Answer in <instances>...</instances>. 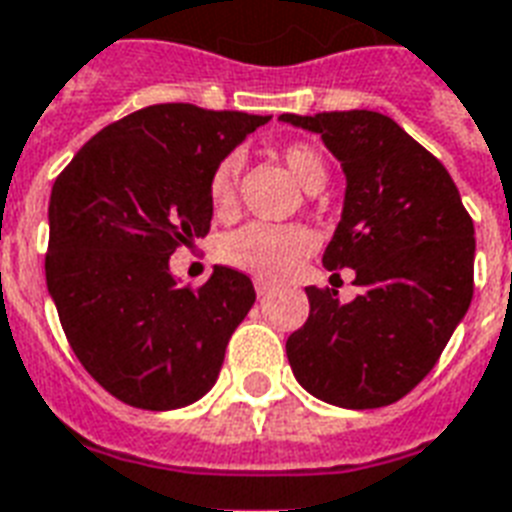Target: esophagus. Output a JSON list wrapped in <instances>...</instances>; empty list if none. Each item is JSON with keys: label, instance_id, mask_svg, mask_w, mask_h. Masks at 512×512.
<instances>
[{"label": "esophagus", "instance_id": "34e87169", "mask_svg": "<svg viewBox=\"0 0 512 512\" xmlns=\"http://www.w3.org/2000/svg\"><path fill=\"white\" fill-rule=\"evenodd\" d=\"M253 286H256V294H259V297H267V294L272 291V283H267V280H261V278L253 280Z\"/></svg>", "mask_w": 512, "mask_h": 512}]
</instances>
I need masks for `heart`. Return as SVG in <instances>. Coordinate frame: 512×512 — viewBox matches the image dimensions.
Returning a JSON list of instances; mask_svg holds the SVG:
<instances>
[{"label": "heart", "mask_w": 512, "mask_h": 512, "mask_svg": "<svg viewBox=\"0 0 512 512\" xmlns=\"http://www.w3.org/2000/svg\"><path fill=\"white\" fill-rule=\"evenodd\" d=\"M288 172L307 191H318L329 178V169L321 153L305 142H291L280 151ZM237 175L240 164L234 156L218 161L207 180V199L215 215L232 213L237 202ZM315 248V234L299 224H264L253 221L234 232L224 234L218 242V256L234 270L248 272L261 280L288 278Z\"/></svg>", "instance_id": "heart-1"}]
</instances>
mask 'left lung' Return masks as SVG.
I'll list each match as a JSON object with an SVG mask.
<instances>
[{"mask_svg":"<svg viewBox=\"0 0 512 512\" xmlns=\"http://www.w3.org/2000/svg\"><path fill=\"white\" fill-rule=\"evenodd\" d=\"M321 134L345 172L326 270L351 267L361 294L307 286L310 315L286 340L294 378L348 410L397 402L429 375L472 302L475 226L448 169L388 115H280Z\"/></svg>","mask_w":512,"mask_h":512,"instance_id":"obj_1","label":"left lung"}]
</instances>
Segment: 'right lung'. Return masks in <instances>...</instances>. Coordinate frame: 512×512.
I'll list each match as a JSON object with an SVG mask.
<instances>
[{
	"instance_id": "right-lung-1",
	"label": "right lung",
	"mask_w": 512,
	"mask_h": 512,
	"mask_svg": "<svg viewBox=\"0 0 512 512\" xmlns=\"http://www.w3.org/2000/svg\"><path fill=\"white\" fill-rule=\"evenodd\" d=\"M267 121L142 107L94 134L53 183L48 291L80 364L126 405L175 410L218 380L253 283L215 267L205 286L180 288L169 256L210 232V172Z\"/></svg>"
}]
</instances>
